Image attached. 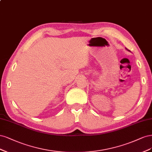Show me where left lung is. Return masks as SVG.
Masks as SVG:
<instances>
[{
  "instance_id": "left-lung-1",
  "label": "left lung",
  "mask_w": 152,
  "mask_h": 152,
  "mask_svg": "<svg viewBox=\"0 0 152 152\" xmlns=\"http://www.w3.org/2000/svg\"><path fill=\"white\" fill-rule=\"evenodd\" d=\"M126 50H128V51H129V50H128V49H127V48H126Z\"/></svg>"
}]
</instances>
